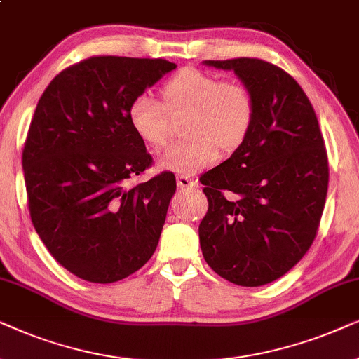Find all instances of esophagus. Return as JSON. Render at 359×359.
I'll return each mask as SVG.
<instances>
[{
  "mask_svg": "<svg viewBox=\"0 0 359 359\" xmlns=\"http://www.w3.org/2000/svg\"><path fill=\"white\" fill-rule=\"evenodd\" d=\"M177 185H179L180 189L194 187L195 179H194L192 175H189V174H180V175H177Z\"/></svg>",
  "mask_w": 359,
  "mask_h": 359,
  "instance_id": "34e87169",
  "label": "esophagus"
}]
</instances>
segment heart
I'll use <instances>...</instances> for the list:
<instances>
[{
  "instance_id": "b5f03b06",
  "label": "heart",
  "mask_w": 359,
  "mask_h": 359,
  "mask_svg": "<svg viewBox=\"0 0 359 359\" xmlns=\"http://www.w3.org/2000/svg\"><path fill=\"white\" fill-rule=\"evenodd\" d=\"M162 102L151 95H137L128 108L135 135L152 147H162L170 136V114L189 113L184 141L162 151L159 164L177 174H192L213 164L223 152H233L250 135L256 104L251 90L238 80L195 69L180 70L161 87Z\"/></svg>"
}]
</instances>
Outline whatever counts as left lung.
Masks as SVG:
<instances>
[{
  "label": "left lung",
  "mask_w": 359,
  "mask_h": 359,
  "mask_svg": "<svg viewBox=\"0 0 359 359\" xmlns=\"http://www.w3.org/2000/svg\"><path fill=\"white\" fill-rule=\"evenodd\" d=\"M205 65L235 70L251 90L256 114L245 142L200 177L208 198L200 248L223 279L259 287L292 269L317 236L327 149L312 103L280 67L251 57Z\"/></svg>",
  "instance_id": "left-lung-1"
}]
</instances>
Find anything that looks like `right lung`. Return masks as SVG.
<instances>
[{
  "label": "right lung",
  "instance_id": "add662e5",
  "mask_svg": "<svg viewBox=\"0 0 359 359\" xmlns=\"http://www.w3.org/2000/svg\"><path fill=\"white\" fill-rule=\"evenodd\" d=\"M174 69L93 55L62 70L37 103L22 149L29 215L54 259L80 279L116 283L154 255L175 175L128 185L152 165L128 108Z\"/></svg>",
  "mask_w": 359,
  "mask_h": 359
}]
</instances>
